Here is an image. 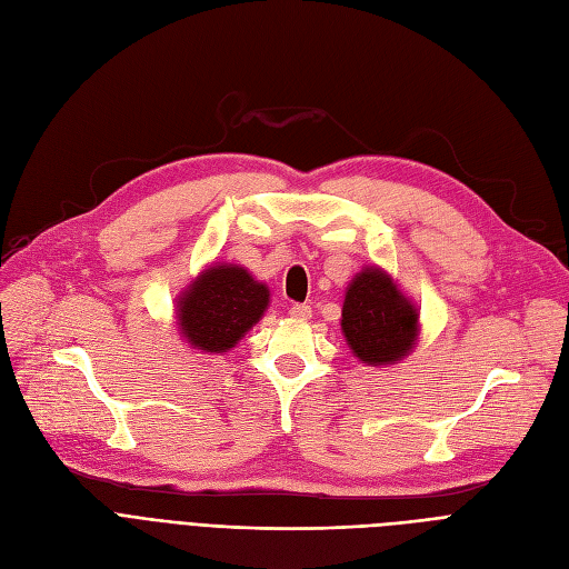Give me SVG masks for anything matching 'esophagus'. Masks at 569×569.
<instances>
[{
	"label": "esophagus",
	"mask_w": 569,
	"mask_h": 569,
	"mask_svg": "<svg viewBox=\"0 0 569 569\" xmlns=\"http://www.w3.org/2000/svg\"><path fill=\"white\" fill-rule=\"evenodd\" d=\"M289 316L297 318V320H310V318H312V310H310V306H306V303H293V306L289 308Z\"/></svg>",
	"instance_id": "obj_1"
}]
</instances>
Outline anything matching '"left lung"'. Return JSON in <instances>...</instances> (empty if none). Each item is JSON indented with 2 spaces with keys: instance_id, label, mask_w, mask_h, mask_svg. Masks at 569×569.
<instances>
[{
  "instance_id": "obj_1",
  "label": "left lung",
  "mask_w": 569,
  "mask_h": 569,
  "mask_svg": "<svg viewBox=\"0 0 569 569\" xmlns=\"http://www.w3.org/2000/svg\"><path fill=\"white\" fill-rule=\"evenodd\" d=\"M341 331L350 352L362 365H398L419 341V308L388 270L362 266L346 287Z\"/></svg>"
}]
</instances>
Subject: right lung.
I'll list each match as a JSON object with an SVG mask.
<instances>
[{
	"mask_svg": "<svg viewBox=\"0 0 569 569\" xmlns=\"http://www.w3.org/2000/svg\"><path fill=\"white\" fill-rule=\"evenodd\" d=\"M270 306V289L240 263H211L176 297V331L192 352L223 356Z\"/></svg>",
	"mask_w": 569,
	"mask_h": 569,
	"instance_id": "right-lung-1",
	"label": "right lung"
}]
</instances>
